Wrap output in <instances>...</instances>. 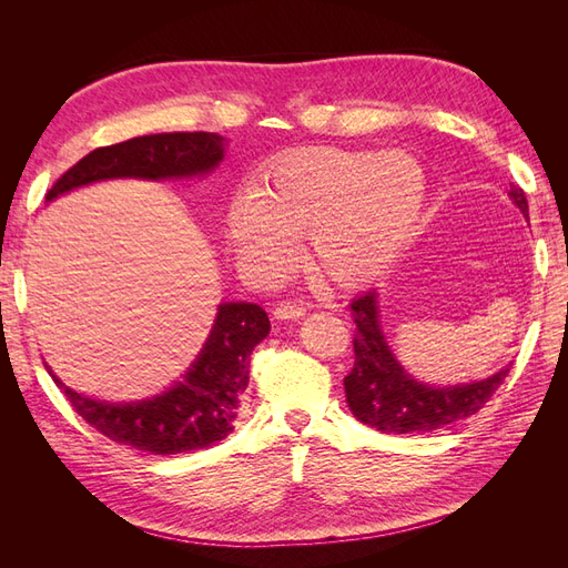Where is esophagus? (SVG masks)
<instances>
[{
    "label": "esophagus",
    "mask_w": 568,
    "mask_h": 568,
    "mask_svg": "<svg viewBox=\"0 0 568 568\" xmlns=\"http://www.w3.org/2000/svg\"><path fill=\"white\" fill-rule=\"evenodd\" d=\"M305 315V307L298 303H280L274 307V317L277 320H301Z\"/></svg>",
    "instance_id": "obj_1"
}]
</instances>
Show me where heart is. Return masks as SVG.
Listing matches in <instances>:
<instances>
[{
  "label": "heart",
  "instance_id": "heart-1",
  "mask_svg": "<svg viewBox=\"0 0 568 568\" xmlns=\"http://www.w3.org/2000/svg\"><path fill=\"white\" fill-rule=\"evenodd\" d=\"M424 201V170L409 153L301 149L267 170L253 199L232 205L230 236L239 257L263 272H282L307 236V267L326 284L357 288L403 255Z\"/></svg>",
  "mask_w": 568,
  "mask_h": 568
}]
</instances>
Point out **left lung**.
Listing matches in <instances>:
<instances>
[{
  "label": "left lung",
  "mask_w": 568,
  "mask_h": 568,
  "mask_svg": "<svg viewBox=\"0 0 568 568\" xmlns=\"http://www.w3.org/2000/svg\"><path fill=\"white\" fill-rule=\"evenodd\" d=\"M507 196L528 217L524 189L509 184ZM351 311L357 329L353 338L355 365L343 379L346 403L359 422L382 434L436 432L467 419L493 398L509 374V365H505L488 379L471 384H422L405 372L388 346L379 315V294L365 291L351 303Z\"/></svg>",
  "instance_id": "obj_1"
}]
</instances>
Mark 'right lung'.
Wrapping results in <instances>:
<instances>
[{
    "label": "right lung",
    "mask_w": 568,
    "mask_h": 568,
    "mask_svg": "<svg viewBox=\"0 0 568 568\" xmlns=\"http://www.w3.org/2000/svg\"><path fill=\"white\" fill-rule=\"evenodd\" d=\"M225 136L215 132L144 134L94 149L57 180L47 201L104 180H184L213 173L225 159ZM270 334V320L255 303H220L213 329L182 379L161 395L134 403L88 398L51 372L78 415L106 438L151 455L201 450L227 438L248 386L253 348Z\"/></svg>",
    "instance_id": "add662e5"
}]
</instances>
